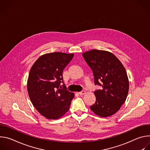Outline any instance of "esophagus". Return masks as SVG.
Masks as SVG:
<instances>
[{
	"label": "esophagus",
	"instance_id": "esophagus-1",
	"mask_svg": "<svg viewBox=\"0 0 150 150\" xmlns=\"http://www.w3.org/2000/svg\"><path fill=\"white\" fill-rule=\"evenodd\" d=\"M85 92L84 90H82V91H80V92H79L78 93H79V95H83V94H85Z\"/></svg>",
	"mask_w": 150,
	"mask_h": 150
}]
</instances>
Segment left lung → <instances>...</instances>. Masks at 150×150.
<instances>
[{"label": "left lung", "mask_w": 150, "mask_h": 150, "mask_svg": "<svg viewBox=\"0 0 150 150\" xmlns=\"http://www.w3.org/2000/svg\"><path fill=\"white\" fill-rule=\"evenodd\" d=\"M82 56L93 72L95 85L101 87L94 91L96 100L90 109L101 117L112 116L120 109L128 94L126 71L110 52L94 49Z\"/></svg>", "instance_id": "left-lung-1"}]
</instances>
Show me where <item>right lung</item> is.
<instances>
[{"instance_id":"right-lung-1","label":"right lung","mask_w":150,"mask_h":150,"mask_svg":"<svg viewBox=\"0 0 150 150\" xmlns=\"http://www.w3.org/2000/svg\"><path fill=\"white\" fill-rule=\"evenodd\" d=\"M73 57L74 54L60 52L45 54L35 61L30 70L27 82L30 100L47 119H59L69 109L74 94L67 90L62 75Z\"/></svg>"}]
</instances>
